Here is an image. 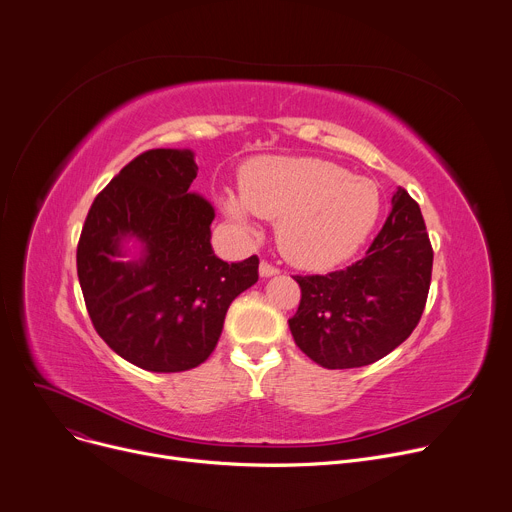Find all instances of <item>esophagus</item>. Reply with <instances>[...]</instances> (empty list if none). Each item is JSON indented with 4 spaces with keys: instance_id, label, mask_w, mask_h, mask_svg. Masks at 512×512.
<instances>
[{
    "instance_id": "esophagus-1",
    "label": "esophagus",
    "mask_w": 512,
    "mask_h": 512,
    "mask_svg": "<svg viewBox=\"0 0 512 512\" xmlns=\"http://www.w3.org/2000/svg\"><path fill=\"white\" fill-rule=\"evenodd\" d=\"M277 273H280V269H277L275 265H271L267 261H261V265H259V275L261 277H271V275H277Z\"/></svg>"
}]
</instances>
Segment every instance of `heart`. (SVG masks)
<instances>
[{"instance_id":"heart-1","label":"heart","mask_w":512,"mask_h":512,"mask_svg":"<svg viewBox=\"0 0 512 512\" xmlns=\"http://www.w3.org/2000/svg\"><path fill=\"white\" fill-rule=\"evenodd\" d=\"M243 226L251 216L277 220V245L304 269H327L351 257L374 230L382 198L376 181L314 157H263L241 175V198H222Z\"/></svg>"}]
</instances>
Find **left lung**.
Wrapping results in <instances>:
<instances>
[{
  "mask_svg": "<svg viewBox=\"0 0 512 512\" xmlns=\"http://www.w3.org/2000/svg\"><path fill=\"white\" fill-rule=\"evenodd\" d=\"M431 271L433 247L421 208L398 188L363 259L327 275H294L302 290L288 320L296 345L327 369L386 357L421 320Z\"/></svg>",
  "mask_w": 512,
  "mask_h": 512,
  "instance_id": "1",
  "label": "left lung"
}]
</instances>
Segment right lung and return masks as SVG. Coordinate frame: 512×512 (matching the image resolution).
<instances>
[{
    "mask_svg": "<svg viewBox=\"0 0 512 512\" xmlns=\"http://www.w3.org/2000/svg\"><path fill=\"white\" fill-rule=\"evenodd\" d=\"M190 149L132 159L91 204L77 275L98 335L132 365L173 374L214 351L230 302L259 280L257 255L226 263L210 245L212 204L190 192ZM137 253L124 262L125 245Z\"/></svg>",
    "mask_w": 512,
    "mask_h": 512,
    "instance_id": "right-lung-1",
    "label": "right lung"
}]
</instances>
